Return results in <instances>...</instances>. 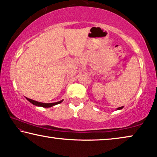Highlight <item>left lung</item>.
I'll use <instances>...</instances> for the list:
<instances>
[{"mask_svg":"<svg viewBox=\"0 0 157 157\" xmlns=\"http://www.w3.org/2000/svg\"><path fill=\"white\" fill-rule=\"evenodd\" d=\"M123 108V107H119V108H117V109H122Z\"/></svg>","mask_w":157,"mask_h":157,"instance_id":"left-lung-1","label":"left lung"}]
</instances>
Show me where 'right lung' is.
Wrapping results in <instances>:
<instances>
[{"label":"right lung","mask_w":157,"mask_h":157,"mask_svg":"<svg viewBox=\"0 0 157 157\" xmlns=\"http://www.w3.org/2000/svg\"><path fill=\"white\" fill-rule=\"evenodd\" d=\"M27 100L30 101V102H31L32 104H33L34 105H36V106H40V107H52V106L54 105H58V104L61 103L62 101L63 100H61V101H57V102H54V103H43V102H39V101H35V100H30V99H28V98H26Z\"/></svg>","instance_id":"obj_1"}]
</instances>
